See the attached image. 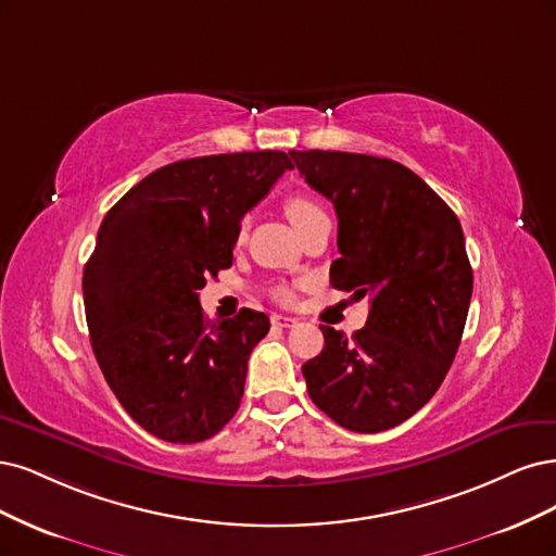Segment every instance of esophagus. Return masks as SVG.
Masks as SVG:
<instances>
[{
	"instance_id": "34e87169",
	"label": "esophagus",
	"mask_w": 556,
	"mask_h": 556,
	"mask_svg": "<svg viewBox=\"0 0 556 556\" xmlns=\"http://www.w3.org/2000/svg\"><path fill=\"white\" fill-rule=\"evenodd\" d=\"M273 326L277 328H295L298 326V318L293 316H283V314H273Z\"/></svg>"
}]
</instances>
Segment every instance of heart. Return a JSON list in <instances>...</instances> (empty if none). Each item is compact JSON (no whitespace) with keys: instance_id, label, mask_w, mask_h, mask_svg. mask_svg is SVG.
I'll use <instances>...</instances> for the list:
<instances>
[{"instance_id":"obj_1","label":"heart","mask_w":556,"mask_h":556,"mask_svg":"<svg viewBox=\"0 0 556 556\" xmlns=\"http://www.w3.org/2000/svg\"><path fill=\"white\" fill-rule=\"evenodd\" d=\"M283 210H286V217L291 219V224L298 230H302L304 226H309L312 222H316L320 217H326L324 207H320L318 203H314L309 195H300V193L289 195V199H286V203H283ZM273 295L277 300H281V302H289L293 298L291 289H286V286H277V289L273 291Z\"/></svg>"}]
</instances>
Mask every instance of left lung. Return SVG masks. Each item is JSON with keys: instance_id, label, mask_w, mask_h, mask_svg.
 I'll return each instance as SVG.
<instances>
[{"instance_id": "left-lung-1", "label": "left lung", "mask_w": 556, "mask_h": 556, "mask_svg": "<svg viewBox=\"0 0 556 556\" xmlns=\"http://www.w3.org/2000/svg\"><path fill=\"white\" fill-rule=\"evenodd\" d=\"M304 182L334 205L330 283L369 298L363 330L320 326L326 346L302 365L312 402L351 432L404 422L432 400L467 324L473 270L455 212L392 159L291 152Z\"/></svg>"}]
</instances>
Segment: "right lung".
<instances>
[{"label": "right lung", "instance_id": "obj_1", "mask_svg": "<svg viewBox=\"0 0 556 556\" xmlns=\"http://www.w3.org/2000/svg\"><path fill=\"white\" fill-rule=\"evenodd\" d=\"M291 168L277 150L175 161L101 222L83 273L89 339L124 410L161 441L199 443L236 416L270 318L210 320L199 291L232 265L242 217Z\"/></svg>", "mask_w": 556, "mask_h": 556}]
</instances>
